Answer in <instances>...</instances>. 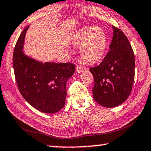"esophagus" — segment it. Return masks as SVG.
Wrapping results in <instances>:
<instances>
[{"mask_svg": "<svg viewBox=\"0 0 151 151\" xmlns=\"http://www.w3.org/2000/svg\"><path fill=\"white\" fill-rule=\"evenodd\" d=\"M82 71H83V67H81L80 65H77V66H76V71H77L78 73H81Z\"/></svg>", "mask_w": 151, "mask_h": 151, "instance_id": "esophagus-1", "label": "esophagus"}]
</instances>
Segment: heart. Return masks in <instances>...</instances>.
I'll list each match as a JSON object with an SVG mask.
<instances>
[{
	"mask_svg": "<svg viewBox=\"0 0 151 151\" xmlns=\"http://www.w3.org/2000/svg\"><path fill=\"white\" fill-rule=\"evenodd\" d=\"M71 41L73 44L80 45V55L85 62L96 63L106 54L108 37L101 27H85L74 32Z\"/></svg>",
	"mask_w": 151,
	"mask_h": 151,
	"instance_id": "obj_1",
	"label": "heart"
}]
</instances>
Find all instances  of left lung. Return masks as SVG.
<instances>
[{"instance_id":"left-lung-1","label":"left lung","mask_w":151,"mask_h":151,"mask_svg":"<svg viewBox=\"0 0 151 151\" xmlns=\"http://www.w3.org/2000/svg\"><path fill=\"white\" fill-rule=\"evenodd\" d=\"M110 51L97 67H91L95 85V101L106 108H114L126 101L132 89L135 76V56L125 35L112 27Z\"/></svg>"}]
</instances>
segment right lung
<instances>
[{
  "label": "right lung",
  "instance_id": "right-lung-1",
  "mask_svg": "<svg viewBox=\"0 0 151 151\" xmlns=\"http://www.w3.org/2000/svg\"><path fill=\"white\" fill-rule=\"evenodd\" d=\"M28 27L22 32L14 48L13 66L17 87L33 108L43 113H56L65 106L67 82L75 72V65L43 63L25 54L23 48Z\"/></svg>",
  "mask_w": 151,
  "mask_h": 151
}]
</instances>
